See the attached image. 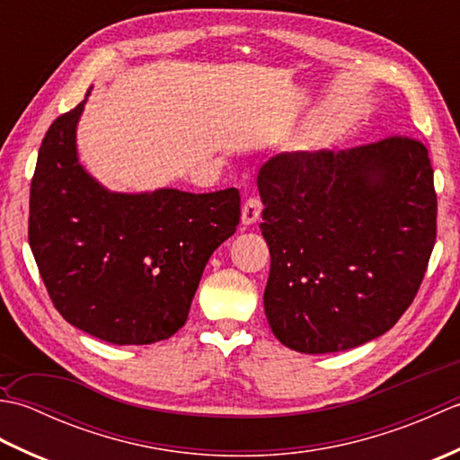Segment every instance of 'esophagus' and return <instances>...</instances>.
Returning <instances> with one entry per match:
<instances>
[{
	"instance_id": "obj_1",
	"label": "esophagus",
	"mask_w": 460,
	"mask_h": 460,
	"mask_svg": "<svg viewBox=\"0 0 460 460\" xmlns=\"http://www.w3.org/2000/svg\"><path fill=\"white\" fill-rule=\"evenodd\" d=\"M262 209V203L259 198H247L245 203H243V209H241V219L245 225H252L261 215Z\"/></svg>"
}]
</instances>
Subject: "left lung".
Segmentation results:
<instances>
[{
	"mask_svg": "<svg viewBox=\"0 0 460 460\" xmlns=\"http://www.w3.org/2000/svg\"><path fill=\"white\" fill-rule=\"evenodd\" d=\"M270 251L265 314L302 354L385 334L421 287L437 239L433 165L409 136L282 152L259 170Z\"/></svg>",
	"mask_w": 460,
	"mask_h": 460,
	"instance_id": "obj_1",
	"label": "left lung"
}]
</instances>
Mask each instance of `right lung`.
<instances>
[{
  "mask_svg": "<svg viewBox=\"0 0 460 460\" xmlns=\"http://www.w3.org/2000/svg\"><path fill=\"white\" fill-rule=\"evenodd\" d=\"M89 96V93H86ZM86 99L49 126L29 193V245L68 324L116 346L168 340L190 314L211 252L235 233L241 195L111 193L76 158Z\"/></svg>",
  "mask_w": 460,
  "mask_h": 460,
  "instance_id": "obj_1",
  "label": "right lung"
}]
</instances>
